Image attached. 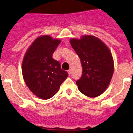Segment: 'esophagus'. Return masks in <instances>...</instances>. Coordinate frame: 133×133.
<instances>
[{
	"label": "esophagus",
	"instance_id": "34e87169",
	"mask_svg": "<svg viewBox=\"0 0 133 133\" xmlns=\"http://www.w3.org/2000/svg\"><path fill=\"white\" fill-rule=\"evenodd\" d=\"M67 72H68V73H69V75L70 76V74H71V70H70V69H69V70H67Z\"/></svg>",
	"mask_w": 133,
	"mask_h": 133
}]
</instances>
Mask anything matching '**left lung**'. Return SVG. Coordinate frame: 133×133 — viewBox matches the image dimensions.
Wrapping results in <instances>:
<instances>
[{"label":"left lung","mask_w":133,"mask_h":133,"mask_svg":"<svg viewBox=\"0 0 133 133\" xmlns=\"http://www.w3.org/2000/svg\"><path fill=\"white\" fill-rule=\"evenodd\" d=\"M81 59L83 73L76 81L78 90L89 97L101 95L108 87L114 72V63L110 50L97 37L83 36L70 41Z\"/></svg>","instance_id":"obj_1"}]
</instances>
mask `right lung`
<instances>
[{"label":"right lung","mask_w":133,"mask_h":133,"mask_svg":"<svg viewBox=\"0 0 133 133\" xmlns=\"http://www.w3.org/2000/svg\"><path fill=\"white\" fill-rule=\"evenodd\" d=\"M61 43L50 36H40L27 50L22 64L23 78L27 87L42 99H49L58 92L68 77L52 54Z\"/></svg>","instance_id":"1"}]
</instances>
